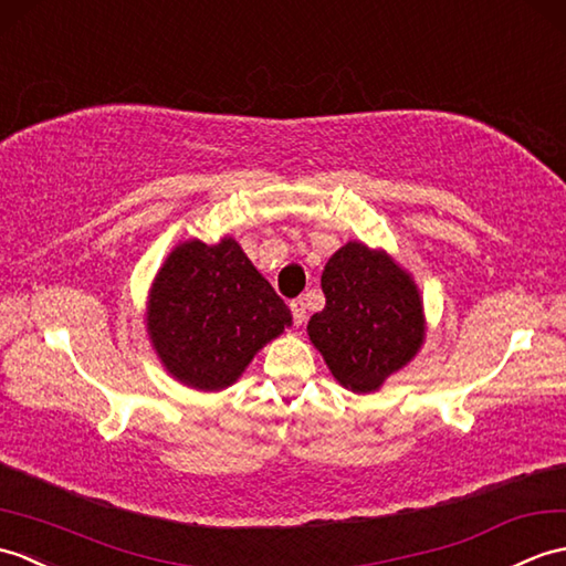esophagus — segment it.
Instances as JSON below:
<instances>
[{
    "mask_svg": "<svg viewBox=\"0 0 566 566\" xmlns=\"http://www.w3.org/2000/svg\"><path fill=\"white\" fill-rule=\"evenodd\" d=\"M291 312H293V322L295 324H303L307 317V307H305V300L303 297H295L291 300Z\"/></svg>",
    "mask_w": 566,
    "mask_h": 566,
    "instance_id": "esophagus-1",
    "label": "esophagus"
}]
</instances>
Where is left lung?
<instances>
[{
	"label": "left lung",
	"instance_id": "8db88e82",
	"mask_svg": "<svg viewBox=\"0 0 566 566\" xmlns=\"http://www.w3.org/2000/svg\"><path fill=\"white\" fill-rule=\"evenodd\" d=\"M322 291L326 305L307 324L310 342L344 387L373 392L419 350L417 285L382 251L348 242L326 261Z\"/></svg>",
	"mask_w": 566,
	"mask_h": 566
}]
</instances>
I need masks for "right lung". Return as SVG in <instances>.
Segmentation results:
<instances>
[{
	"label": "right lung",
	"instance_id": "right-lung-1",
	"mask_svg": "<svg viewBox=\"0 0 566 566\" xmlns=\"http://www.w3.org/2000/svg\"><path fill=\"white\" fill-rule=\"evenodd\" d=\"M291 319L234 240L186 242L157 273L147 329L174 378L196 389H222Z\"/></svg>",
	"mask_w": 566,
	"mask_h": 566
}]
</instances>
